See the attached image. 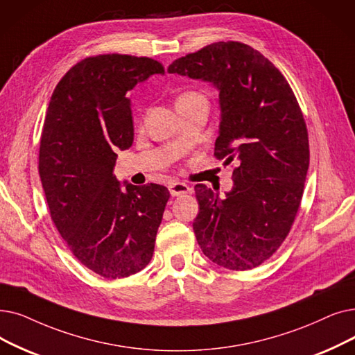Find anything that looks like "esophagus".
<instances>
[{
    "label": "esophagus",
    "instance_id": "obj_1",
    "mask_svg": "<svg viewBox=\"0 0 355 355\" xmlns=\"http://www.w3.org/2000/svg\"><path fill=\"white\" fill-rule=\"evenodd\" d=\"M190 187L187 186L186 182H180V181H175V182H171L169 184V193H171L173 197L175 196H182V194H187L190 193Z\"/></svg>",
    "mask_w": 355,
    "mask_h": 355
}]
</instances>
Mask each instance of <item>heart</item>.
<instances>
[{"instance_id": "obj_1", "label": "heart", "mask_w": 355, "mask_h": 355, "mask_svg": "<svg viewBox=\"0 0 355 355\" xmlns=\"http://www.w3.org/2000/svg\"><path fill=\"white\" fill-rule=\"evenodd\" d=\"M191 97H200L198 94H196V92H184L182 96H180V98H191ZM178 98V100H180Z\"/></svg>"}]
</instances>
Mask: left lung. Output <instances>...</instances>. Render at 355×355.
<instances>
[{
  "label": "left lung",
  "instance_id": "8db88e82",
  "mask_svg": "<svg viewBox=\"0 0 355 355\" xmlns=\"http://www.w3.org/2000/svg\"><path fill=\"white\" fill-rule=\"evenodd\" d=\"M168 72L219 89L214 157L238 162L234 189L222 198L197 184L193 229L214 264L252 270L280 248L300 207L311 152L297 98L271 60L241 42L207 44L174 60Z\"/></svg>",
  "mask_w": 355,
  "mask_h": 355
}]
</instances>
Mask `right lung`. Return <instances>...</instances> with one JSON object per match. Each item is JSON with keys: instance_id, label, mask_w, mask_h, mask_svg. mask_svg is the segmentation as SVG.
Listing matches in <instances>:
<instances>
[{"instance_id": "add662e5", "label": "right lung", "mask_w": 355, "mask_h": 355, "mask_svg": "<svg viewBox=\"0 0 355 355\" xmlns=\"http://www.w3.org/2000/svg\"><path fill=\"white\" fill-rule=\"evenodd\" d=\"M165 73L146 56L104 53L75 64L46 112L39 175L51 218L73 257L104 279H125L152 258L169 191L161 184L120 190L116 150L133 144L129 91Z\"/></svg>"}]
</instances>
